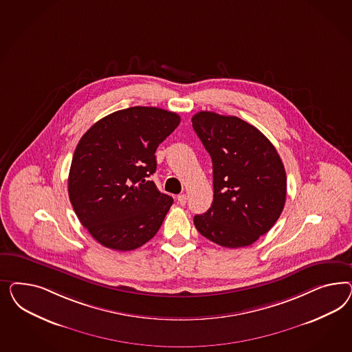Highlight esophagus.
Returning <instances> with one entry per match:
<instances>
[{"label":"esophagus","mask_w":352,"mask_h":352,"mask_svg":"<svg viewBox=\"0 0 352 352\" xmlns=\"http://www.w3.org/2000/svg\"><path fill=\"white\" fill-rule=\"evenodd\" d=\"M177 200H178V204L183 206V205H186V203H187V196L183 193V195H179V196L177 197Z\"/></svg>","instance_id":"esophagus-1"}]
</instances>
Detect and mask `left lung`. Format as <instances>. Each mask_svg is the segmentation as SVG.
I'll use <instances>...</instances> for the list:
<instances>
[{"mask_svg":"<svg viewBox=\"0 0 352 352\" xmlns=\"http://www.w3.org/2000/svg\"><path fill=\"white\" fill-rule=\"evenodd\" d=\"M192 126L213 162V204L195 215L196 230L224 248L252 245L284 209L287 174L276 148L236 116L201 111Z\"/></svg>","mask_w":352,"mask_h":352,"instance_id":"obj_1","label":"left lung"}]
</instances>
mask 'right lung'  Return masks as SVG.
Instances as JSON below:
<instances>
[{
	"instance_id": "obj_1",
	"label": "right lung",
	"mask_w": 352,
	"mask_h": 352,
	"mask_svg": "<svg viewBox=\"0 0 352 352\" xmlns=\"http://www.w3.org/2000/svg\"><path fill=\"white\" fill-rule=\"evenodd\" d=\"M181 122L156 107H130L100 118L80 139L68 177L77 218L99 244L128 252L160 230L173 197L149 177L155 152Z\"/></svg>"
}]
</instances>
